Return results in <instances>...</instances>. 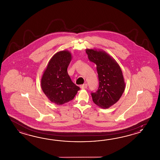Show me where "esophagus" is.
<instances>
[{
    "label": "esophagus",
    "mask_w": 160,
    "mask_h": 160,
    "mask_svg": "<svg viewBox=\"0 0 160 160\" xmlns=\"http://www.w3.org/2000/svg\"><path fill=\"white\" fill-rule=\"evenodd\" d=\"M80 88H81L82 89L86 88H88V84H87V83H85V84H83V85H81V86H80Z\"/></svg>",
    "instance_id": "obj_1"
}]
</instances>
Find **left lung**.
<instances>
[{
    "label": "left lung",
    "mask_w": 160,
    "mask_h": 160,
    "mask_svg": "<svg viewBox=\"0 0 160 160\" xmlns=\"http://www.w3.org/2000/svg\"><path fill=\"white\" fill-rule=\"evenodd\" d=\"M88 59L97 66L99 87L92 92L93 102L102 109H108L121 97L125 88L122 72L114 58L105 51L86 49Z\"/></svg>",
    "instance_id": "obj_1"
}]
</instances>
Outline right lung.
<instances>
[{
  "label": "right lung",
  "mask_w": 160,
  "mask_h": 160,
  "mask_svg": "<svg viewBox=\"0 0 160 160\" xmlns=\"http://www.w3.org/2000/svg\"><path fill=\"white\" fill-rule=\"evenodd\" d=\"M71 61L69 51H59L51 58L42 77L41 88L44 94L58 105L72 100L80 89L67 72Z\"/></svg>",
  "instance_id": "obj_1"
}]
</instances>
